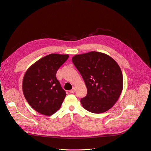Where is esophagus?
<instances>
[{"label":"esophagus","mask_w":151,"mask_h":151,"mask_svg":"<svg viewBox=\"0 0 151 151\" xmlns=\"http://www.w3.org/2000/svg\"><path fill=\"white\" fill-rule=\"evenodd\" d=\"M75 92V88H73L72 90H70V93H74Z\"/></svg>","instance_id":"34e87169"}]
</instances>
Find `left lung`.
I'll list each match as a JSON object with an SVG mask.
<instances>
[{
  "instance_id": "left-lung-1",
  "label": "left lung",
  "mask_w": 151,
  "mask_h": 151,
  "mask_svg": "<svg viewBox=\"0 0 151 151\" xmlns=\"http://www.w3.org/2000/svg\"><path fill=\"white\" fill-rule=\"evenodd\" d=\"M72 61L87 88L86 96L80 101L83 107L93 113H102L112 108L123 88L122 71L109 55L90 52L76 55Z\"/></svg>"
}]
</instances>
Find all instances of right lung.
Instances as JSON below:
<instances>
[{"mask_svg": "<svg viewBox=\"0 0 151 151\" xmlns=\"http://www.w3.org/2000/svg\"><path fill=\"white\" fill-rule=\"evenodd\" d=\"M68 55L50 54L33 63L24 76L22 89L30 106L38 113L51 116L60 108L66 96L56 77Z\"/></svg>", "mask_w": 151, "mask_h": 151, "instance_id": "right-lung-1", "label": "right lung"}]
</instances>
